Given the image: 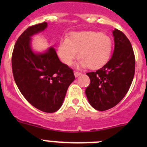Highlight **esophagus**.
Masks as SVG:
<instances>
[{"label":"esophagus","mask_w":147,"mask_h":147,"mask_svg":"<svg viewBox=\"0 0 147 147\" xmlns=\"http://www.w3.org/2000/svg\"><path fill=\"white\" fill-rule=\"evenodd\" d=\"M74 75H75V78H78V77H79L80 75H82V73H81V72H74Z\"/></svg>","instance_id":"obj_1"}]
</instances>
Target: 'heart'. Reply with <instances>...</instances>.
<instances>
[{
    "label": "heart",
    "instance_id": "1",
    "mask_svg": "<svg viewBox=\"0 0 147 147\" xmlns=\"http://www.w3.org/2000/svg\"><path fill=\"white\" fill-rule=\"evenodd\" d=\"M113 42L109 35L101 32L87 31L73 32L67 39L59 43L57 54L60 60L67 65H70L78 57L80 61L78 67H87L98 69L107 63L110 59Z\"/></svg>",
    "mask_w": 147,
    "mask_h": 147
}]
</instances>
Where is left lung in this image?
Masks as SVG:
<instances>
[{
	"mask_svg": "<svg viewBox=\"0 0 147 147\" xmlns=\"http://www.w3.org/2000/svg\"><path fill=\"white\" fill-rule=\"evenodd\" d=\"M115 50L110 60L96 72H87L90 84L85 90L94 109L105 111L116 106L128 92L135 71V57L128 38L117 29L112 31Z\"/></svg>",
	"mask_w": 147,
	"mask_h": 147,
	"instance_id": "obj_1",
	"label": "left lung"
}]
</instances>
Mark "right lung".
Here are the masks:
<instances>
[{
	"mask_svg": "<svg viewBox=\"0 0 147 147\" xmlns=\"http://www.w3.org/2000/svg\"><path fill=\"white\" fill-rule=\"evenodd\" d=\"M47 23L29 27L17 40L12 55L15 82L30 104L48 113L61 107L68 87L74 80L72 69L59 60L54 47L35 52L32 37L47 28Z\"/></svg>",
	"mask_w": 147,
	"mask_h": 147,
	"instance_id": "1",
	"label": "right lung"
}]
</instances>
